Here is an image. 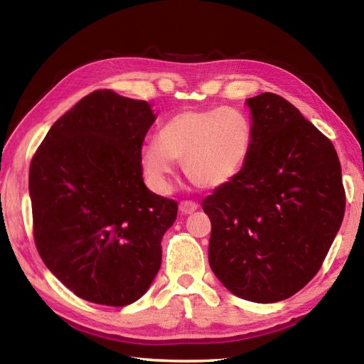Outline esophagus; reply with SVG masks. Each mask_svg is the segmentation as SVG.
I'll return each instance as SVG.
<instances>
[{
	"label": "esophagus",
	"instance_id": "obj_1",
	"mask_svg": "<svg viewBox=\"0 0 364 364\" xmlns=\"http://www.w3.org/2000/svg\"><path fill=\"white\" fill-rule=\"evenodd\" d=\"M198 203L194 202V200H183L180 202V211L183 214H192L194 211H197Z\"/></svg>",
	"mask_w": 364,
	"mask_h": 364
}]
</instances>
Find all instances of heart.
<instances>
[{
    "instance_id": "obj_1",
    "label": "heart",
    "mask_w": 364,
    "mask_h": 364,
    "mask_svg": "<svg viewBox=\"0 0 364 364\" xmlns=\"http://www.w3.org/2000/svg\"><path fill=\"white\" fill-rule=\"evenodd\" d=\"M253 146L249 115L236 107L186 109L172 115L156 141L142 146L141 159L153 184L166 189L173 161L200 188H220L244 168Z\"/></svg>"
}]
</instances>
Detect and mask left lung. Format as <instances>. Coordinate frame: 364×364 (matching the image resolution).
Wrapping results in <instances>:
<instances>
[{"instance_id":"8db88e82","label":"left lung","mask_w":364,"mask_h":364,"mask_svg":"<svg viewBox=\"0 0 364 364\" xmlns=\"http://www.w3.org/2000/svg\"><path fill=\"white\" fill-rule=\"evenodd\" d=\"M253 146L244 168L203 202L208 259L235 296L274 304L319 272L344 218L333 144L280 95L247 100Z\"/></svg>"}]
</instances>
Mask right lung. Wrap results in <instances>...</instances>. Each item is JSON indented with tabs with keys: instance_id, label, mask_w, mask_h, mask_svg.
Wrapping results in <instances>:
<instances>
[{
	"instance_id": "add662e5",
	"label": "right lung",
	"mask_w": 364,
	"mask_h": 364,
	"mask_svg": "<svg viewBox=\"0 0 364 364\" xmlns=\"http://www.w3.org/2000/svg\"><path fill=\"white\" fill-rule=\"evenodd\" d=\"M153 122L144 100L95 90L54 123L31 161L37 252L92 304H133L161 267V241L178 203L142 180V144Z\"/></svg>"
}]
</instances>
